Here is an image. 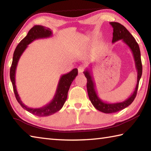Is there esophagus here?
Segmentation results:
<instances>
[{"label":"esophagus","instance_id":"obj_1","mask_svg":"<svg viewBox=\"0 0 151 151\" xmlns=\"http://www.w3.org/2000/svg\"><path fill=\"white\" fill-rule=\"evenodd\" d=\"M85 66H83V65H81V66H78V73H79V74H83L84 71H85Z\"/></svg>","mask_w":151,"mask_h":151}]
</instances>
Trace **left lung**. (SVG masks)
Here are the masks:
<instances>
[{
	"label": "left lung",
	"mask_w": 151,
	"mask_h": 151,
	"mask_svg": "<svg viewBox=\"0 0 151 151\" xmlns=\"http://www.w3.org/2000/svg\"><path fill=\"white\" fill-rule=\"evenodd\" d=\"M109 23L113 28V33H112L113 37H112V42L114 43L118 41V40H122L132 51L135 66H136L137 70V81L134 92L127 100L120 102V103H108L103 101L99 97L98 94L96 93L95 84H94V82L93 81V77L92 76L91 69H86L83 73L85 74V77L87 79L86 88H87L89 99H90L93 105L95 107V109L99 111L104 112V113H113V112L120 111L125 109L128 106H129L133 102L135 97L137 96L139 81L141 78L142 72V62L141 58H140V51L139 46L136 40L134 39L132 35L123 25L116 22H111Z\"/></svg>",
	"instance_id": "left-lung-1"
}]
</instances>
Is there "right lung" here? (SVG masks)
Instances as JSON below:
<instances>
[{
  "instance_id": "1",
  "label": "right lung",
  "mask_w": 151,
  "mask_h": 151,
  "mask_svg": "<svg viewBox=\"0 0 151 151\" xmlns=\"http://www.w3.org/2000/svg\"><path fill=\"white\" fill-rule=\"evenodd\" d=\"M52 35V32L49 28L45 27L41 25H35L28 32L26 37L19 43L16 47L13 54L11 70H10V78H11L14 93L17 101L24 109L38 116H48L52 115L62 109L67 99L68 92L71 83L78 75V69L74 68L70 72L61 76L54 97L49 103L46 104L44 106L37 109L29 108L20 100L17 90L16 85H15V74H16L17 66L19 58L30 43L36 39L48 38L51 37Z\"/></svg>"
}]
</instances>
